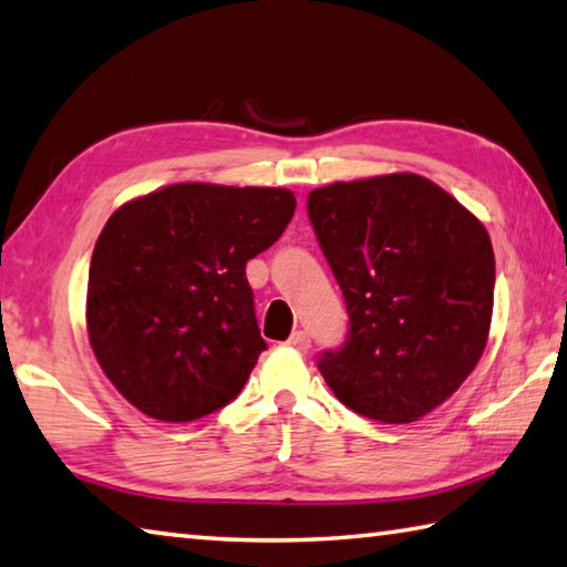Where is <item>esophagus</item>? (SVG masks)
I'll return each instance as SVG.
<instances>
[{"label": "esophagus", "instance_id": "1", "mask_svg": "<svg viewBox=\"0 0 567 567\" xmlns=\"http://www.w3.org/2000/svg\"><path fill=\"white\" fill-rule=\"evenodd\" d=\"M288 346L296 348V350H308V348H311V336H308L306 330H296V333L288 338Z\"/></svg>", "mask_w": 567, "mask_h": 567}]
</instances>
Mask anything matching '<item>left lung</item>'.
Listing matches in <instances>:
<instances>
[{"mask_svg":"<svg viewBox=\"0 0 567 567\" xmlns=\"http://www.w3.org/2000/svg\"><path fill=\"white\" fill-rule=\"evenodd\" d=\"M308 219L350 323L318 358L328 388L384 424L440 408L486 348L496 261L484 224L412 173L313 189Z\"/></svg>","mask_w":567,"mask_h":567,"instance_id":"left-lung-1","label":"left lung"}]
</instances>
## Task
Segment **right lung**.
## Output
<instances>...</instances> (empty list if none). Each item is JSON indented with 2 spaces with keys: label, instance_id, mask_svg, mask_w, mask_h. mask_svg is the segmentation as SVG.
<instances>
[{
  "label": "right lung",
  "instance_id": "obj_1",
  "mask_svg": "<svg viewBox=\"0 0 567 567\" xmlns=\"http://www.w3.org/2000/svg\"><path fill=\"white\" fill-rule=\"evenodd\" d=\"M281 187L169 185L105 221L91 256L85 323L123 398L159 422L229 404L266 350L247 261L293 217Z\"/></svg>",
  "mask_w": 567,
  "mask_h": 567
}]
</instances>
